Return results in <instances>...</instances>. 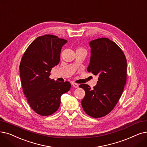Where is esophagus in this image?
<instances>
[{"instance_id": "34e87169", "label": "esophagus", "mask_w": 147, "mask_h": 147, "mask_svg": "<svg viewBox=\"0 0 147 147\" xmlns=\"http://www.w3.org/2000/svg\"><path fill=\"white\" fill-rule=\"evenodd\" d=\"M72 86H73V87H74L75 88H77L79 87V85L77 84H76V83H73V84H72Z\"/></svg>"}]
</instances>
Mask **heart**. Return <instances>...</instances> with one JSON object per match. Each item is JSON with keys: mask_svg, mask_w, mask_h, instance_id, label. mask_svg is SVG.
<instances>
[{"mask_svg": "<svg viewBox=\"0 0 147 147\" xmlns=\"http://www.w3.org/2000/svg\"><path fill=\"white\" fill-rule=\"evenodd\" d=\"M76 52H86V50L84 48L79 47L76 49Z\"/></svg>", "mask_w": 147, "mask_h": 147, "instance_id": "1", "label": "heart"}]
</instances>
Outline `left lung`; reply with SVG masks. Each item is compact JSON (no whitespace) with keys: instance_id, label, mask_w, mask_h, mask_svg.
<instances>
[{"instance_id":"left-lung-1","label":"left lung","mask_w":147,"mask_h":147,"mask_svg":"<svg viewBox=\"0 0 147 147\" xmlns=\"http://www.w3.org/2000/svg\"><path fill=\"white\" fill-rule=\"evenodd\" d=\"M89 45L91 55L87 71L98 78L93 89L86 84L79 85L85 91L81 103L86 114L97 118L109 113L123 94L127 80V59L121 49L107 38L91 41Z\"/></svg>"}]
</instances>
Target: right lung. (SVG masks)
Returning a JSON list of instances; mask_svg holds the SVG:
<instances>
[{
    "label": "right lung",
    "instance_id": "1",
    "mask_svg": "<svg viewBox=\"0 0 147 147\" xmlns=\"http://www.w3.org/2000/svg\"><path fill=\"white\" fill-rule=\"evenodd\" d=\"M67 41L53 35L36 38L24 53L20 64V74L24 94L34 112L41 116L56 112L61 97L71 84L50 79L52 68L60 61L62 46Z\"/></svg>",
    "mask_w": 147,
    "mask_h": 147
}]
</instances>
